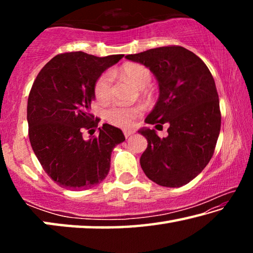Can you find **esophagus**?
Instances as JSON below:
<instances>
[{"instance_id":"obj_1","label":"esophagus","mask_w":253,"mask_h":253,"mask_svg":"<svg viewBox=\"0 0 253 253\" xmlns=\"http://www.w3.org/2000/svg\"><path fill=\"white\" fill-rule=\"evenodd\" d=\"M131 134H134V131H132V130H125V131H124V135H125L126 138H128V137H129Z\"/></svg>"}]
</instances>
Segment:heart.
<instances>
[{"label": "heart", "mask_w": 253, "mask_h": 253, "mask_svg": "<svg viewBox=\"0 0 253 253\" xmlns=\"http://www.w3.org/2000/svg\"><path fill=\"white\" fill-rule=\"evenodd\" d=\"M119 75L140 89L147 87L152 80L151 70L140 63H127L121 68ZM93 93L96 99L99 101L109 99L111 95V75L109 72H102L98 77L93 84ZM139 113L140 109L138 107L114 105L105 111V117L113 125L126 128L131 125L132 121L138 116Z\"/></svg>", "instance_id": "b5f03b06"}]
</instances>
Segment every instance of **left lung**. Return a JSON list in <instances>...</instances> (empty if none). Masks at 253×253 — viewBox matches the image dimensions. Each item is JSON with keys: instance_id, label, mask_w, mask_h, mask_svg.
<instances>
[{"instance_id": "8db88e82", "label": "left lung", "mask_w": 253, "mask_h": 253, "mask_svg": "<svg viewBox=\"0 0 253 253\" xmlns=\"http://www.w3.org/2000/svg\"><path fill=\"white\" fill-rule=\"evenodd\" d=\"M126 59L149 68L158 81L160 98L145 122L169 124L165 138L154 129L139 130L148 143L140 166L158 185H185L208 165L220 134L219 95L211 72L198 55L179 45L149 49Z\"/></svg>"}]
</instances>
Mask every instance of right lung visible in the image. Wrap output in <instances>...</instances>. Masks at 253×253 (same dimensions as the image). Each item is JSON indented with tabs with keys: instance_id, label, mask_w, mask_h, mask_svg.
I'll return each instance as SVG.
<instances>
[{
	"instance_id": "right-lung-1",
	"label": "right lung",
	"mask_w": 253,
	"mask_h": 253,
	"mask_svg": "<svg viewBox=\"0 0 253 253\" xmlns=\"http://www.w3.org/2000/svg\"><path fill=\"white\" fill-rule=\"evenodd\" d=\"M123 57L60 53L34 80L27 108L30 143L42 169L61 187L80 191L104 181L113 148L125 140L123 131L109 124L98 128L99 135L84 137L100 121L89 111L95 81Z\"/></svg>"
}]
</instances>
